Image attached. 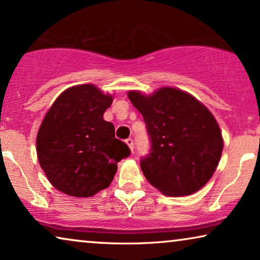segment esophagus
Listing matches in <instances>:
<instances>
[{
    "label": "esophagus",
    "mask_w": 260,
    "mask_h": 260,
    "mask_svg": "<svg viewBox=\"0 0 260 260\" xmlns=\"http://www.w3.org/2000/svg\"><path fill=\"white\" fill-rule=\"evenodd\" d=\"M125 143L127 144V147L130 148L131 152H134V141H133V138H126Z\"/></svg>",
    "instance_id": "34e87169"
}]
</instances>
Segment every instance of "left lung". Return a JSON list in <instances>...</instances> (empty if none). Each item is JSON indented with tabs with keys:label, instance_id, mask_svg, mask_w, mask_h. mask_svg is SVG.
I'll return each mask as SVG.
<instances>
[{
	"label": "left lung",
	"instance_id": "1",
	"mask_svg": "<svg viewBox=\"0 0 260 260\" xmlns=\"http://www.w3.org/2000/svg\"><path fill=\"white\" fill-rule=\"evenodd\" d=\"M127 97L143 116L150 137V154L141 159L149 183L169 197L201 189L214 174L223 148L211 111L174 87H161L149 95L129 91Z\"/></svg>",
	"mask_w": 260,
	"mask_h": 260
}]
</instances>
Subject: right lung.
Returning a JSON list of instances; mask_svg holds the SVG:
<instances>
[{"label":"right lung","mask_w":260,"mask_h":260,"mask_svg":"<svg viewBox=\"0 0 260 260\" xmlns=\"http://www.w3.org/2000/svg\"><path fill=\"white\" fill-rule=\"evenodd\" d=\"M92 84L63 91L46 113L37 136L38 159L52 186L71 197L90 198L112 182L117 163L130 155L103 118L112 104Z\"/></svg>","instance_id":"right-lung-1"}]
</instances>
